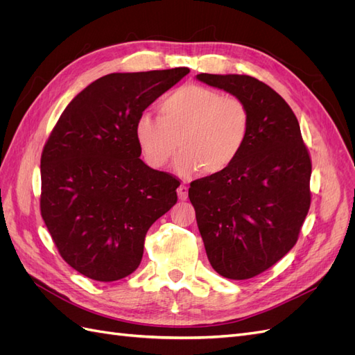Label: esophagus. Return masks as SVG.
Returning <instances> with one entry per match:
<instances>
[{
    "mask_svg": "<svg viewBox=\"0 0 355 355\" xmlns=\"http://www.w3.org/2000/svg\"><path fill=\"white\" fill-rule=\"evenodd\" d=\"M178 197H179V200H187L188 198V187H185V185H180L179 188H178Z\"/></svg>",
    "mask_w": 355,
    "mask_h": 355,
    "instance_id": "obj_1",
    "label": "esophagus"
}]
</instances>
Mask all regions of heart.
<instances>
[{
	"mask_svg": "<svg viewBox=\"0 0 355 355\" xmlns=\"http://www.w3.org/2000/svg\"><path fill=\"white\" fill-rule=\"evenodd\" d=\"M157 112L158 118L144 114L135 124L139 151L153 168L164 167L178 146V175L189 176L198 168L218 175L237 161L249 139L245 103L204 85H180L158 103Z\"/></svg>",
	"mask_w": 355,
	"mask_h": 355,
	"instance_id": "heart-1",
	"label": "heart"
}]
</instances>
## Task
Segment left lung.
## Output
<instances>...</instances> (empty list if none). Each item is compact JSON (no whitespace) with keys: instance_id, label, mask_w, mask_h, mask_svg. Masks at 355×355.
I'll return each mask as SVG.
<instances>
[{"instance_id":"left-lung-1","label":"left lung","mask_w":355,"mask_h":355,"mask_svg":"<svg viewBox=\"0 0 355 355\" xmlns=\"http://www.w3.org/2000/svg\"><path fill=\"white\" fill-rule=\"evenodd\" d=\"M197 80L241 99L250 112L237 161L188 191L213 270L247 280L296 244L311 204V158L296 115L270 85L239 73H198Z\"/></svg>"}]
</instances>
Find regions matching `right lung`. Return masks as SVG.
Listing matches in <instances>:
<instances>
[{
  "label": "right lung",
  "mask_w": 355,
  "mask_h": 355,
  "mask_svg": "<svg viewBox=\"0 0 355 355\" xmlns=\"http://www.w3.org/2000/svg\"><path fill=\"white\" fill-rule=\"evenodd\" d=\"M189 72H115L80 92L41 155V216L60 256L96 282L130 275L151 225L178 201L179 180L139 158L135 124Z\"/></svg>",
  "instance_id": "add662e5"
}]
</instances>
